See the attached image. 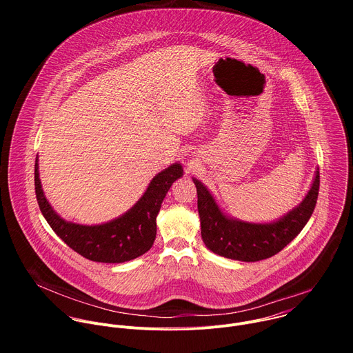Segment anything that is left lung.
I'll list each match as a JSON object with an SVG mask.
<instances>
[{
  "label": "left lung",
  "instance_id": "obj_1",
  "mask_svg": "<svg viewBox=\"0 0 353 353\" xmlns=\"http://www.w3.org/2000/svg\"><path fill=\"white\" fill-rule=\"evenodd\" d=\"M192 180L198 195L201 236L205 245L215 254L245 263L270 259L288 245L310 219L320 188L317 169L312 188L299 207L272 223H248L228 218L207 187L196 179Z\"/></svg>",
  "mask_w": 353,
  "mask_h": 353
}]
</instances>
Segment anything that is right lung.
Instances as JSON below:
<instances>
[{
  "mask_svg": "<svg viewBox=\"0 0 353 353\" xmlns=\"http://www.w3.org/2000/svg\"><path fill=\"white\" fill-rule=\"evenodd\" d=\"M183 176L180 163L157 174L138 203L123 216L94 226L67 222L60 218L46 199L37 159L34 163V190L39 208L56 234L82 257L96 263H125L152 247L157 237V216L170 185Z\"/></svg>",
  "mask_w": 353,
  "mask_h": 353,
  "instance_id": "add662e5",
  "label": "right lung"
}]
</instances>
